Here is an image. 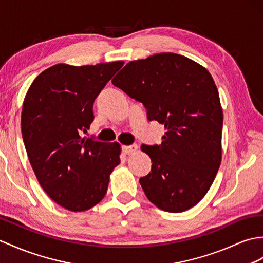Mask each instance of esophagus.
I'll return each instance as SVG.
<instances>
[{"mask_svg": "<svg viewBox=\"0 0 263 263\" xmlns=\"http://www.w3.org/2000/svg\"><path fill=\"white\" fill-rule=\"evenodd\" d=\"M138 149V145L137 144H132V145H123L122 146V152L125 155H130L133 154L134 151Z\"/></svg>", "mask_w": 263, "mask_h": 263, "instance_id": "34e87169", "label": "esophagus"}]
</instances>
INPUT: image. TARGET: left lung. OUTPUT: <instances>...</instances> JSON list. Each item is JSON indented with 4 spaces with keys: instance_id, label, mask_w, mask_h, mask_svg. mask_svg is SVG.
<instances>
[{
    "instance_id": "left-lung-1",
    "label": "left lung",
    "mask_w": 263,
    "mask_h": 263,
    "mask_svg": "<svg viewBox=\"0 0 263 263\" xmlns=\"http://www.w3.org/2000/svg\"><path fill=\"white\" fill-rule=\"evenodd\" d=\"M114 86L143 104L149 121L164 126L161 144H142L151 159L140 178L158 209L180 213L205 196L222 159L223 112L216 85L203 66L163 52L130 62Z\"/></svg>"
}]
</instances>
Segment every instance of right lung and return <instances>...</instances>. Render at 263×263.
Returning a JSON list of instances; mask_svg holds the SVG:
<instances>
[{
	"label": "right lung",
	"instance_id": "1",
	"mask_svg": "<svg viewBox=\"0 0 263 263\" xmlns=\"http://www.w3.org/2000/svg\"><path fill=\"white\" fill-rule=\"evenodd\" d=\"M123 62L75 67L54 65L30 86L21 115L22 139L39 184L71 212L87 211L105 196L120 163V144L84 139L93 104Z\"/></svg>",
	"mask_w": 263,
	"mask_h": 263
}]
</instances>
